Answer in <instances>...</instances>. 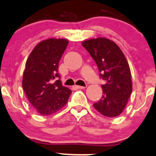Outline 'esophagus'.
Instances as JSON below:
<instances>
[{"instance_id": "34e87169", "label": "esophagus", "mask_w": 156, "mask_h": 156, "mask_svg": "<svg viewBox=\"0 0 156 156\" xmlns=\"http://www.w3.org/2000/svg\"><path fill=\"white\" fill-rule=\"evenodd\" d=\"M75 88H78V89H83V88H85V86H81V85H75Z\"/></svg>"}]
</instances>
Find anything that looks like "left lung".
Returning a JSON list of instances; mask_svg holds the SVG:
<instances>
[{
  "label": "left lung",
  "mask_w": 156,
  "mask_h": 156,
  "mask_svg": "<svg viewBox=\"0 0 156 156\" xmlns=\"http://www.w3.org/2000/svg\"><path fill=\"white\" fill-rule=\"evenodd\" d=\"M95 62L101 85L102 96L94 108L107 117L119 115L126 108L132 91L129 65L124 54L112 41L105 37L89 39L81 43Z\"/></svg>",
  "instance_id": "1"
}]
</instances>
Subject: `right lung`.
Masks as SVG:
<instances>
[{"label": "right lung", "mask_w": 156, "mask_h": 156, "mask_svg": "<svg viewBox=\"0 0 156 156\" xmlns=\"http://www.w3.org/2000/svg\"><path fill=\"white\" fill-rule=\"evenodd\" d=\"M68 44L66 39L42 41L30 52L26 62L23 89L32 106L42 115L60 110L71 94L69 88L62 85L58 74V63Z\"/></svg>", "instance_id": "obj_1"}]
</instances>
